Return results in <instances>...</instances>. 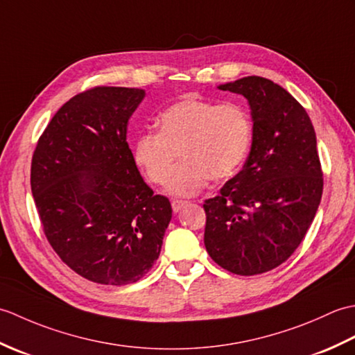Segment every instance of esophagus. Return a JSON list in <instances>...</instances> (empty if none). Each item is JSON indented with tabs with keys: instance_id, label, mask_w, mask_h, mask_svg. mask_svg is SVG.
Wrapping results in <instances>:
<instances>
[{
	"instance_id": "1",
	"label": "esophagus",
	"mask_w": 355,
	"mask_h": 355,
	"mask_svg": "<svg viewBox=\"0 0 355 355\" xmlns=\"http://www.w3.org/2000/svg\"><path fill=\"white\" fill-rule=\"evenodd\" d=\"M184 206H187V201H183V200H173L172 201V209L173 212H180Z\"/></svg>"
}]
</instances>
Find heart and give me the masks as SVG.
<instances>
[{
  "instance_id": "heart-1",
  "label": "heart",
  "mask_w": 355,
  "mask_h": 355,
  "mask_svg": "<svg viewBox=\"0 0 355 355\" xmlns=\"http://www.w3.org/2000/svg\"><path fill=\"white\" fill-rule=\"evenodd\" d=\"M157 122L158 131H143L135 139L134 160L153 183L168 180L166 189L175 197H193L210 178L233 175L252 145L250 114L236 102L184 96L166 108ZM178 152L184 162L169 176Z\"/></svg>"
}]
</instances>
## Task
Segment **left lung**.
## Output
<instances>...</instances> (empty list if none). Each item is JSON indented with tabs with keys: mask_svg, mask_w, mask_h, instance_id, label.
Wrapping results in <instances>:
<instances>
[{
	"mask_svg": "<svg viewBox=\"0 0 355 355\" xmlns=\"http://www.w3.org/2000/svg\"><path fill=\"white\" fill-rule=\"evenodd\" d=\"M218 88L245 97L253 137L243 171L202 205L205 245L230 273L261 275L294 253L320 205L314 126L302 105L270 79L247 76Z\"/></svg>",
	"mask_w": 355,
	"mask_h": 355,
	"instance_id": "left-lung-1",
	"label": "left lung"
}]
</instances>
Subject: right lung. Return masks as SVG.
Returning a JSON list of instances; mask_svg holds the SVG:
<instances>
[{
  "label": "right lung",
  "mask_w": 355,
  "mask_h": 355,
  "mask_svg": "<svg viewBox=\"0 0 355 355\" xmlns=\"http://www.w3.org/2000/svg\"><path fill=\"white\" fill-rule=\"evenodd\" d=\"M140 88L96 87L64 103L37 140L30 184L53 250L88 281L137 282L153 268L172 218L143 182L126 141Z\"/></svg>",
  "instance_id": "1"
}]
</instances>
